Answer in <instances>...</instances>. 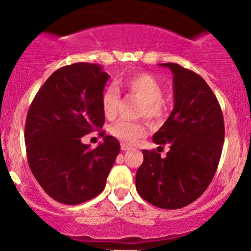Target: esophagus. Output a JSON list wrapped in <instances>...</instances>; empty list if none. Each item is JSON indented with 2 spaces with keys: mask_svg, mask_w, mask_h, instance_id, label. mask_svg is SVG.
<instances>
[{
  "mask_svg": "<svg viewBox=\"0 0 251 251\" xmlns=\"http://www.w3.org/2000/svg\"><path fill=\"white\" fill-rule=\"evenodd\" d=\"M121 150H123V151H127V150H131V146L130 145H126V144H121Z\"/></svg>",
  "mask_w": 251,
  "mask_h": 251,
  "instance_id": "34e87169",
  "label": "esophagus"
}]
</instances>
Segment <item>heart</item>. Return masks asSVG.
Returning a JSON list of instances; mask_svg holds the SVG:
<instances>
[{"label":"heart","mask_w":251,"mask_h":251,"mask_svg":"<svg viewBox=\"0 0 251 251\" xmlns=\"http://www.w3.org/2000/svg\"><path fill=\"white\" fill-rule=\"evenodd\" d=\"M125 90L141 100L139 107V116H146L150 120H157L165 112L163 106V88L157 79L151 74L141 73L120 83ZM120 106V93L114 85L105 89L101 95V110L106 119L112 120L118 115ZM110 133L125 144H135L147 133V125L142 121H115L109 127Z\"/></svg>","instance_id":"1"}]
</instances>
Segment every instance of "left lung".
Instances as JSON below:
<instances>
[{
    "label": "left lung",
    "instance_id": "left-lung-1",
    "mask_svg": "<svg viewBox=\"0 0 251 251\" xmlns=\"http://www.w3.org/2000/svg\"><path fill=\"white\" fill-rule=\"evenodd\" d=\"M173 73L175 107L153 142L170 146L166 157L142 150L136 173L140 196L163 209H179L208 188L221 160L224 119L221 105L204 79L176 63H163Z\"/></svg>",
    "mask_w": 251,
    "mask_h": 251
}]
</instances>
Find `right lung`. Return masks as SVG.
<instances>
[{
    "label": "right lung",
    "instance_id": "obj_1",
    "mask_svg": "<svg viewBox=\"0 0 251 251\" xmlns=\"http://www.w3.org/2000/svg\"><path fill=\"white\" fill-rule=\"evenodd\" d=\"M109 75L93 63H74L55 70L36 94L28 110L25 142L30 171L50 198L75 205L102 192L120 144L90 149L81 137L102 127L101 95Z\"/></svg>",
    "mask_w": 251,
    "mask_h": 251
}]
</instances>
